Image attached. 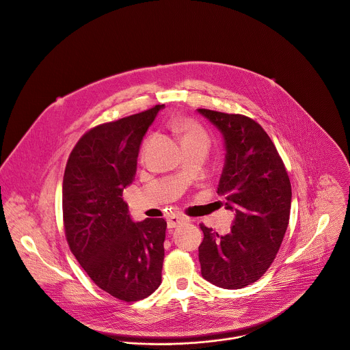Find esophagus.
Returning a JSON list of instances; mask_svg holds the SVG:
<instances>
[{"label":"esophagus","instance_id":"34e87169","mask_svg":"<svg viewBox=\"0 0 350 350\" xmlns=\"http://www.w3.org/2000/svg\"><path fill=\"white\" fill-rule=\"evenodd\" d=\"M187 220L185 216L183 215H172L169 219H167V227L169 228H174L177 226H180L181 223H184Z\"/></svg>","mask_w":350,"mask_h":350}]
</instances>
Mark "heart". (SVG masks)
Wrapping results in <instances>:
<instances>
[{
    "mask_svg": "<svg viewBox=\"0 0 350 350\" xmlns=\"http://www.w3.org/2000/svg\"><path fill=\"white\" fill-rule=\"evenodd\" d=\"M174 124L178 133L183 135V140L199 138V137L207 138L204 130L195 120L189 118H178Z\"/></svg>",
    "mask_w": 350,
    "mask_h": 350,
    "instance_id": "b5f03b06",
    "label": "heart"
}]
</instances>
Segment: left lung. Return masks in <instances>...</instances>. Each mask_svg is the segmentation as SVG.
Wrapping results in <instances>:
<instances>
[{
	"instance_id": "left-lung-1",
	"label": "left lung",
	"mask_w": 350,
	"mask_h": 350,
	"mask_svg": "<svg viewBox=\"0 0 350 350\" xmlns=\"http://www.w3.org/2000/svg\"><path fill=\"white\" fill-rule=\"evenodd\" d=\"M223 134L226 165L217 193L235 211L232 226L219 235L200 224L203 278L226 289H239L260 279L272 265L285 235L291 212V181L265 130L239 113L198 109Z\"/></svg>"
}]
</instances>
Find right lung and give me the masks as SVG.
I'll return each instance as SVG.
<instances>
[{"label":"right lung","mask_w":350,"mask_h":350,"mask_svg":"<svg viewBox=\"0 0 350 350\" xmlns=\"http://www.w3.org/2000/svg\"><path fill=\"white\" fill-rule=\"evenodd\" d=\"M162 105L98 124L71 150L62 187L71 253L103 291L123 301L151 295L162 281L166 221H133L123 191L134 180L140 143Z\"/></svg>","instance_id":"1"}]
</instances>
